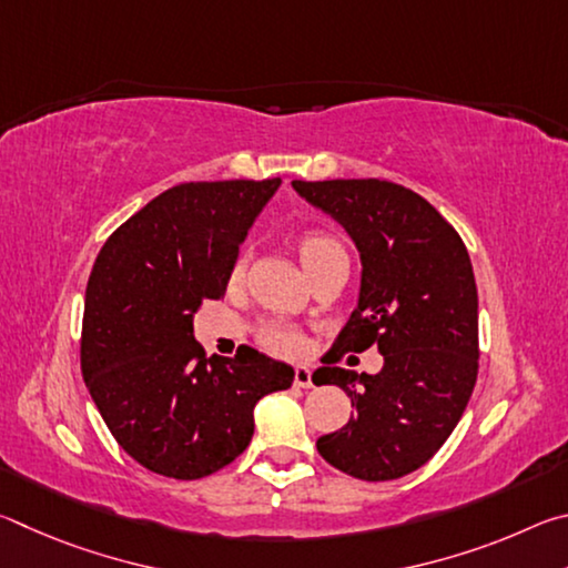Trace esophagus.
<instances>
[{
  "label": "esophagus",
  "instance_id": "obj_1",
  "mask_svg": "<svg viewBox=\"0 0 568 568\" xmlns=\"http://www.w3.org/2000/svg\"><path fill=\"white\" fill-rule=\"evenodd\" d=\"M293 383H295L297 388H311L313 386L311 368H305V365H297L295 373H293Z\"/></svg>",
  "mask_w": 568,
  "mask_h": 568
}]
</instances>
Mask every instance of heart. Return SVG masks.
Returning <instances> with one entry per match:
<instances>
[{
  "mask_svg": "<svg viewBox=\"0 0 568 568\" xmlns=\"http://www.w3.org/2000/svg\"><path fill=\"white\" fill-rule=\"evenodd\" d=\"M297 255H301L305 271H311L313 265L328 261L333 255H345V247L338 237L325 233V230H305V233L297 237ZM245 265V253L237 255L233 267H230V283L243 281ZM257 341H261L265 351H271L273 355H283V358H295V355H301L305 348L303 333L297 331L295 325L275 321L257 325Z\"/></svg>",
  "mask_w": 568,
  "mask_h": 568,
  "instance_id": "heart-1",
  "label": "heart"
}]
</instances>
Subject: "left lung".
Wrapping results in <instances>:
<instances>
[{
	"instance_id": "left-lung-1",
	"label": "left lung",
	"mask_w": 568,
	"mask_h": 568,
	"mask_svg": "<svg viewBox=\"0 0 568 568\" xmlns=\"http://www.w3.org/2000/svg\"><path fill=\"white\" fill-rule=\"evenodd\" d=\"M293 187L348 230L363 261L358 307L313 376L315 386L348 393L355 413L318 438V454L353 478H400L446 444L476 386L478 293L468 250L426 197L396 182L293 180ZM371 344L384 355L376 377L334 365Z\"/></svg>"
}]
</instances>
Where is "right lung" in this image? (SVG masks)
Segmentation results:
<instances>
[{
	"label": "right lung",
	"mask_w": 568,
	"mask_h": 568,
	"mask_svg": "<svg viewBox=\"0 0 568 568\" xmlns=\"http://www.w3.org/2000/svg\"><path fill=\"white\" fill-rule=\"evenodd\" d=\"M277 185L182 182L124 220L92 265L82 376L114 440L160 476L195 480L233 464L253 438L255 403L293 383L291 365L247 345L207 358L192 335Z\"/></svg>",
	"instance_id": "right-lung-1"
}]
</instances>
